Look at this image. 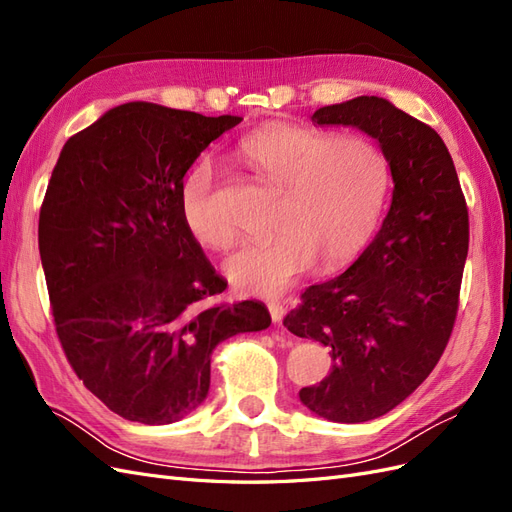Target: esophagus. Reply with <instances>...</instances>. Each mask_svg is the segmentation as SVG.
<instances>
[{"mask_svg":"<svg viewBox=\"0 0 512 512\" xmlns=\"http://www.w3.org/2000/svg\"><path fill=\"white\" fill-rule=\"evenodd\" d=\"M269 314H271V320H273V322H282V320H284V314H286V309H284V305H280V303H269Z\"/></svg>","mask_w":512,"mask_h":512,"instance_id":"esophagus-1","label":"esophagus"}]
</instances>
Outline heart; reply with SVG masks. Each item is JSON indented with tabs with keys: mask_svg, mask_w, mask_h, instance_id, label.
Listing matches in <instances>:
<instances>
[{
	"mask_svg": "<svg viewBox=\"0 0 512 512\" xmlns=\"http://www.w3.org/2000/svg\"><path fill=\"white\" fill-rule=\"evenodd\" d=\"M239 156L282 196L271 220L275 235L245 243L224 260L237 290L280 297L316 260L337 267L365 245L389 188V162L371 138L271 123L241 138ZM179 203L185 226L203 245L224 250L237 239L215 196L211 162L190 170Z\"/></svg>",
	"mask_w": 512,
	"mask_h": 512,
	"instance_id": "1",
	"label": "heart"
}]
</instances>
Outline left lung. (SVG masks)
<instances>
[{"label":"left lung","mask_w":512,"mask_h":512,"mask_svg":"<svg viewBox=\"0 0 512 512\" xmlns=\"http://www.w3.org/2000/svg\"><path fill=\"white\" fill-rule=\"evenodd\" d=\"M312 121L376 138L395 183L365 252L342 275L309 286L284 318L290 333L316 339L333 359L327 378L299 391L303 406L327 421L365 423L399 406L440 361L468 258V207L440 134L389 100L322 106Z\"/></svg>","instance_id":"8db88e82"}]
</instances>
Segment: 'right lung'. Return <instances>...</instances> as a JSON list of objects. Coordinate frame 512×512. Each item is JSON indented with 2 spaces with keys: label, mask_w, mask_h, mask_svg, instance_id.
<instances>
[{
  "label": "right lung",
  "mask_w": 512,
  "mask_h": 512,
  "mask_svg": "<svg viewBox=\"0 0 512 512\" xmlns=\"http://www.w3.org/2000/svg\"><path fill=\"white\" fill-rule=\"evenodd\" d=\"M243 117L128 102L68 138L38 222L57 337L74 374L126 421L177 423L203 404L211 352L271 324L260 301L218 303L181 215V185Z\"/></svg>",
  "instance_id": "right-lung-1"
}]
</instances>
